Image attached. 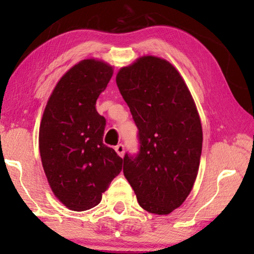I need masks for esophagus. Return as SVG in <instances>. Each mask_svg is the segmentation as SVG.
<instances>
[{
	"label": "esophagus",
	"instance_id": "esophagus-1",
	"mask_svg": "<svg viewBox=\"0 0 254 254\" xmlns=\"http://www.w3.org/2000/svg\"><path fill=\"white\" fill-rule=\"evenodd\" d=\"M116 151H117V154L120 156V157H123L124 154H125V147H124V144L119 143L118 145H116Z\"/></svg>",
	"mask_w": 254,
	"mask_h": 254
}]
</instances>
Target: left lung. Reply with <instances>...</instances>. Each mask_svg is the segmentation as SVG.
<instances>
[{"label": "left lung", "instance_id": "1", "mask_svg": "<svg viewBox=\"0 0 254 254\" xmlns=\"http://www.w3.org/2000/svg\"><path fill=\"white\" fill-rule=\"evenodd\" d=\"M117 85L140 142L136 155H125L124 175L144 210L170 214L189 196L199 171L202 127L195 103L177 69L150 55L121 68Z\"/></svg>", "mask_w": 254, "mask_h": 254}]
</instances>
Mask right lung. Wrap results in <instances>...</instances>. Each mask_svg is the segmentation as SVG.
Listing matches in <instances>:
<instances>
[{
    "instance_id": "right-lung-1",
    "label": "right lung",
    "mask_w": 254,
    "mask_h": 254,
    "mask_svg": "<svg viewBox=\"0 0 254 254\" xmlns=\"http://www.w3.org/2000/svg\"><path fill=\"white\" fill-rule=\"evenodd\" d=\"M113 75L110 64L86 59L58 82L45 107L39 150L54 195L69 209L88 210L123 169V158L103 143L105 118L96 102Z\"/></svg>"
}]
</instances>
